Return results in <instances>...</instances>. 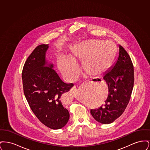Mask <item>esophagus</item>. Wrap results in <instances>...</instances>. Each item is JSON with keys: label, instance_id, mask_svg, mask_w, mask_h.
Segmentation results:
<instances>
[{"label": "esophagus", "instance_id": "obj_1", "mask_svg": "<svg viewBox=\"0 0 150 150\" xmlns=\"http://www.w3.org/2000/svg\"><path fill=\"white\" fill-rule=\"evenodd\" d=\"M91 82H92V80H86V81H85V83L86 84H89V83H91ZM76 91H77V89H76L75 86H72L71 88V90H70V92H72V93H75V92H76Z\"/></svg>", "mask_w": 150, "mask_h": 150}]
</instances>
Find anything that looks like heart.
Wrapping results in <instances>:
<instances>
[{
  "mask_svg": "<svg viewBox=\"0 0 150 150\" xmlns=\"http://www.w3.org/2000/svg\"><path fill=\"white\" fill-rule=\"evenodd\" d=\"M115 52L116 47L111 42L87 40L74 47L70 55L71 59L61 57L58 61V67L66 78L73 80L78 74V67L74 61L83 60L84 70L92 76H97L111 67Z\"/></svg>",
  "mask_w": 150,
  "mask_h": 150,
  "instance_id": "1",
  "label": "heart"
}]
</instances>
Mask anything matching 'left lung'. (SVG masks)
<instances>
[{"mask_svg": "<svg viewBox=\"0 0 150 150\" xmlns=\"http://www.w3.org/2000/svg\"><path fill=\"white\" fill-rule=\"evenodd\" d=\"M117 60L103 76L108 88L105 105L91 109L93 118L103 124L112 122L121 116L128 104L134 86V68L130 57L119 45Z\"/></svg>", "mask_w": 150, "mask_h": 150, "instance_id": "8db88e82", "label": "left lung"}]
</instances>
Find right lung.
<instances>
[{"label":"right lung","mask_w":150,"mask_h":150,"mask_svg":"<svg viewBox=\"0 0 150 150\" xmlns=\"http://www.w3.org/2000/svg\"><path fill=\"white\" fill-rule=\"evenodd\" d=\"M48 44L38 46L23 66L22 79L23 92L31 110L44 125L52 129L66 125L70 114L62 97L74 86L64 83L46 59Z\"/></svg>","instance_id":"add662e5"}]
</instances>
